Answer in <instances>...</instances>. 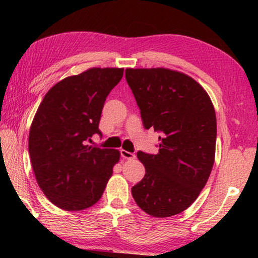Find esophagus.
<instances>
[{
	"instance_id": "obj_1",
	"label": "esophagus",
	"mask_w": 258,
	"mask_h": 258,
	"mask_svg": "<svg viewBox=\"0 0 258 258\" xmlns=\"http://www.w3.org/2000/svg\"><path fill=\"white\" fill-rule=\"evenodd\" d=\"M120 156L123 157L124 159H128V160H132V159L135 158V155H134V154H132V152L126 151V150H124V149L120 150Z\"/></svg>"
}]
</instances>
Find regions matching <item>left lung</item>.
<instances>
[{"mask_svg": "<svg viewBox=\"0 0 258 258\" xmlns=\"http://www.w3.org/2000/svg\"><path fill=\"white\" fill-rule=\"evenodd\" d=\"M145 128L161 133L157 155L139 151L145 177L132 187L138 206L154 217L180 214L198 198L211 175L216 116L194 78L166 68L125 71Z\"/></svg>", "mask_w": 258, "mask_h": 258, "instance_id": "left-lung-1", "label": "left lung"}]
</instances>
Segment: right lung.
Wrapping results in <instances>:
<instances>
[{
	"instance_id": "add662e5",
	"label": "right lung",
	"mask_w": 258,
	"mask_h": 258,
	"mask_svg": "<svg viewBox=\"0 0 258 258\" xmlns=\"http://www.w3.org/2000/svg\"><path fill=\"white\" fill-rule=\"evenodd\" d=\"M123 68H91L56 83L38 107L28 150L41 190L64 211H82L102 197L119 151L89 145L99 130L104 101Z\"/></svg>"
}]
</instances>
